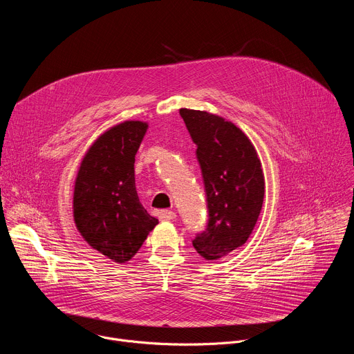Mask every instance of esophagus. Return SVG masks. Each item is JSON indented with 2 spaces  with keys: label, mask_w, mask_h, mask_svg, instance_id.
Returning a JSON list of instances; mask_svg holds the SVG:
<instances>
[{
  "label": "esophagus",
  "mask_w": 354,
  "mask_h": 354,
  "mask_svg": "<svg viewBox=\"0 0 354 354\" xmlns=\"http://www.w3.org/2000/svg\"><path fill=\"white\" fill-rule=\"evenodd\" d=\"M160 220L162 221H171V220H175L176 218V213L172 212V210H161L160 214H158Z\"/></svg>",
  "instance_id": "34e87169"
}]
</instances>
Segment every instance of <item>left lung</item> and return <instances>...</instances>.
Masks as SVG:
<instances>
[{
	"mask_svg": "<svg viewBox=\"0 0 354 354\" xmlns=\"http://www.w3.org/2000/svg\"><path fill=\"white\" fill-rule=\"evenodd\" d=\"M196 144L203 176L207 225L193 246L207 261L228 255L243 245L262 210L265 179L257 149L231 122L207 112L180 109Z\"/></svg>",
	"mask_w": 354,
	"mask_h": 354,
	"instance_id": "left-lung-1",
	"label": "left lung"
}]
</instances>
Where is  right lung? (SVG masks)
<instances>
[{
    "label": "right lung",
    "instance_id": "1",
    "mask_svg": "<svg viewBox=\"0 0 354 354\" xmlns=\"http://www.w3.org/2000/svg\"><path fill=\"white\" fill-rule=\"evenodd\" d=\"M147 123L124 122L100 136L80 167L74 220L85 241L109 259L124 263L141 248L158 220L140 203L134 161Z\"/></svg>",
    "mask_w": 354,
    "mask_h": 354
}]
</instances>
